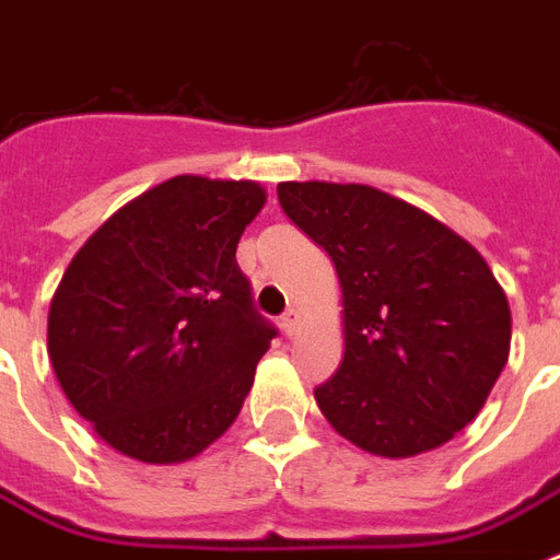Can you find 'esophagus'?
<instances>
[{
    "label": "esophagus",
    "instance_id": "1",
    "mask_svg": "<svg viewBox=\"0 0 560 560\" xmlns=\"http://www.w3.org/2000/svg\"><path fill=\"white\" fill-rule=\"evenodd\" d=\"M281 328H284V334H293L299 328V314L296 311H288V314L281 316Z\"/></svg>",
    "mask_w": 560,
    "mask_h": 560
}]
</instances>
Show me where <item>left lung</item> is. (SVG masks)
Returning a JSON list of instances; mask_svg holds the SVG:
<instances>
[{"label":"left lung","mask_w":560,"mask_h":560,"mask_svg":"<svg viewBox=\"0 0 560 560\" xmlns=\"http://www.w3.org/2000/svg\"><path fill=\"white\" fill-rule=\"evenodd\" d=\"M279 202L340 279L346 354L314 389L325 421L383 459L451 442L477 418L512 346L509 299L486 258L381 188L279 183Z\"/></svg>","instance_id":"left-lung-1"}]
</instances>
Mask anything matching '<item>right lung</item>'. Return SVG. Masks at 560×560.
<instances>
[{
	"label": "right lung",
	"instance_id": "1",
	"mask_svg": "<svg viewBox=\"0 0 560 560\" xmlns=\"http://www.w3.org/2000/svg\"><path fill=\"white\" fill-rule=\"evenodd\" d=\"M264 202L255 179L179 174L109 214L66 267L48 360L113 451L188 462L237 418L276 337L235 261Z\"/></svg>",
	"mask_w": 560,
	"mask_h": 560
}]
</instances>
